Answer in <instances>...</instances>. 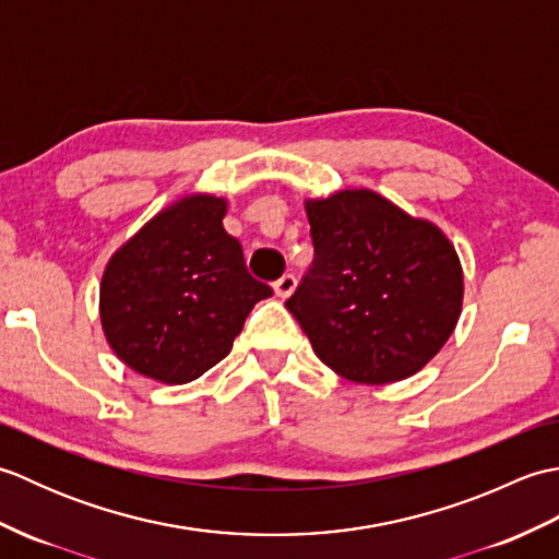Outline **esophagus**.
I'll use <instances>...</instances> for the list:
<instances>
[{"instance_id":"1","label":"esophagus","mask_w":559,"mask_h":559,"mask_svg":"<svg viewBox=\"0 0 559 559\" xmlns=\"http://www.w3.org/2000/svg\"><path fill=\"white\" fill-rule=\"evenodd\" d=\"M295 276L293 273H286V276H281L276 283H273V290H276L278 298H290L293 290H295Z\"/></svg>"}]
</instances>
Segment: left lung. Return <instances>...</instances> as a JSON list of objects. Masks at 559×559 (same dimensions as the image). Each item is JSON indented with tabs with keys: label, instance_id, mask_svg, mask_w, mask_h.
<instances>
[{
	"label": "left lung",
	"instance_id": "obj_1",
	"mask_svg": "<svg viewBox=\"0 0 559 559\" xmlns=\"http://www.w3.org/2000/svg\"><path fill=\"white\" fill-rule=\"evenodd\" d=\"M305 211L314 261L286 307L317 358L358 384L423 370L461 314L454 245L372 189L307 199Z\"/></svg>",
	"mask_w": 559,
	"mask_h": 559
}]
</instances>
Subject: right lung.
Returning <instances> with one entry per match:
<instances>
[{
    "label": "right lung",
    "mask_w": 559,
    "mask_h": 559,
    "mask_svg": "<svg viewBox=\"0 0 559 559\" xmlns=\"http://www.w3.org/2000/svg\"><path fill=\"white\" fill-rule=\"evenodd\" d=\"M228 201L192 194L156 213L110 257L100 322L117 358L163 384H187L230 353L273 290L225 233Z\"/></svg>",
    "instance_id": "right-lung-1"
}]
</instances>
